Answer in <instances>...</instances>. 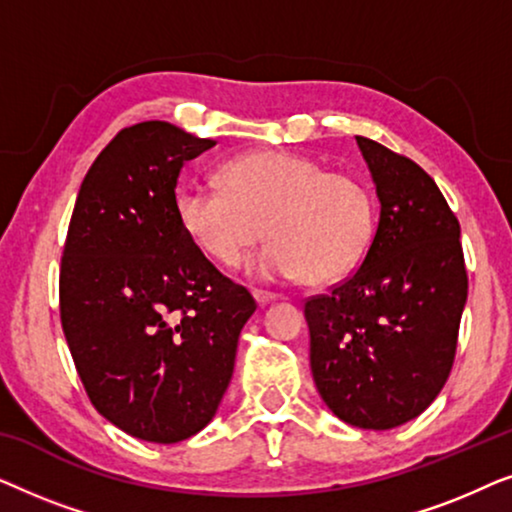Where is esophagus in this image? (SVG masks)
<instances>
[{
	"instance_id": "34e87169",
	"label": "esophagus",
	"mask_w": 512,
	"mask_h": 512,
	"mask_svg": "<svg viewBox=\"0 0 512 512\" xmlns=\"http://www.w3.org/2000/svg\"><path fill=\"white\" fill-rule=\"evenodd\" d=\"M254 300L261 307H265V305H270V303H275L277 300V296L275 293H268V291H254Z\"/></svg>"
}]
</instances>
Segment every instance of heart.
<instances>
[{
	"label": "heart",
	"instance_id": "1",
	"mask_svg": "<svg viewBox=\"0 0 512 512\" xmlns=\"http://www.w3.org/2000/svg\"><path fill=\"white\" fill-rule=\"evenodd\" d=\"M221 186L179 188L174 212L188 240L223 268L240 265L265 233L272 242L249 263L251 277L328 284L359 268L373 244L368 188L310 156L247 153L223 165Z\"/></svg>",
	"mask_w": 512,
	"mask_h": 512
}]
</instances>
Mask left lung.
Instances as JSON below:
<instances>
[{
	"label": "left lung",
	"mask_w": 512,
	"mask_h": 512,
	"mask_svg": "<svg viewBox=\"0 0 512 512\" xmlns=\"http://www.w3.org/2000/svg\"><path fill=\"white\" fill-rule=\"evenodd\" d=\"M380 221L361 268L305 303L310 366L335 417L387 431L429 408L450 377L468 296L457 216L429 174L356 137Z\"/></svg>",
	"instance_id": "1"
}]
</instances>
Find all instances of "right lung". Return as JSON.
Returning a JSON list of instances; mask_svg holds the SVG:
<instances>
[{
  "label": "right lung",
  "instance_id": "add662e5",
  "mask_svg": "<svg viewBox=\"0 0 512 512\" xmlns=\"http://www.w3.org/2000/svg\"><path fill=\"white\" fill-rule=\"evenodd\" d=\"M214 144L165 121L118 132L83 179L62 251L60 319L83 387L146 443L212 422L256 310L174 212L181 167Z\"/></svg>",
  "mask_w": 512,
  "mask_h": 512
}]
</instances>
